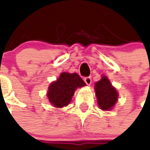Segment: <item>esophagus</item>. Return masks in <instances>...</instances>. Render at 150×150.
I'll return each mask as SVG.
<instances>
[{"label":"esophagus","instance_id":"esophagus-1","mask_svg":"<svg viewBox=\"0 0 150 150\" xmlns=\"http://www.w3.org/2000/svg\"><path fill=\"white\" fill-rule=\"evenodd\" d=\"M84 81H85V82L86 83V85L88 86H90L91 82H92V80H91V77H86L84 78Z\"/></svg>","mask_w":150,"mask_h":150}]
</instances>
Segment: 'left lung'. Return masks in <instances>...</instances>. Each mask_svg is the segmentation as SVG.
<instances>
[{
    "label": "left lung",
    "mask_w": 150,
    "mask_h": 150,
    "mask_svg": "<svg viewBox=\"0 0 150 150\" xmlns=\"http://www.w3.org/2000/svg\"><path fill=\"white\" fill-rule=\"evenodd\" d=\"M95 93L98 103L102 110L109 111L113 107L118 99L116 90L111 86L107 77H103L95 84Z\"/></svg>",
    "instance_id": "obj_1"
}]
</instances>
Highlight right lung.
I'll use <instances>...</instances> for the list:
<instances>
[{
    "label": "right lung",
    "mask_w": 150,
    "mask_h": 150,
    "mask_svg": "<svg viewBox=\"0 0 150 150\" xmlns=\"http://www.w3.org/2000/svg\"><path fill=\"white\" fill-rule=\"evenodd\" d=\"M85 85L77 73H62L58 80L50 85L47 97L54 107H65L70 103L75 90Z\"/></svg>",
    "instance_id": "1"
}]
</instances>
